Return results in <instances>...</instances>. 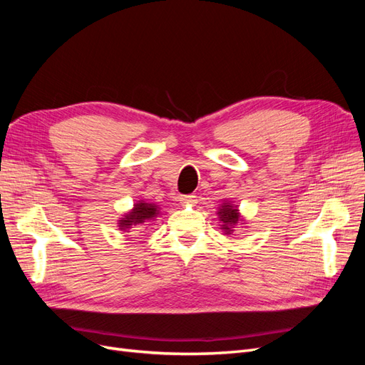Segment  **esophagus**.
Returning <instances> with one entry per match:
<instances>
[{
    "instance_id": "34e87169",
    "label": "esophagus",
    "mask_w": 365,
    "mask_h": 365,
    "mask_svg": "<svg viewBox=\"0 0 365 365\" xmlns=\"http://www.w3.org/2000/svg\"><path fill=\"white\" fill-rule=\"evenodd\" d=\"M180 201H181V204H195L196 196L195 195H181Z\"/></svg>"
}]
</instances>
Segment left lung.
I'll return each mask as SVG.
<instances>
[{
	"mask_svg": "<svg viewBox=\"0 0 365 365\" xmlns=\"http://www.w3.org/2000/svg\"><path fill=\"white\" fill-rule=\"evenodd\" d=\"M219 219L222 220V228L227 231V233H231L233 231V227L237 224L239 220V212L236 208H233V205L224 204L222 208L217 212Z\"/></svg>",
	"mask_w": 365,
	"mask_h": 365,
	"instance_id": "8db88e82",
	"label": "left lung"
}]
</instances>
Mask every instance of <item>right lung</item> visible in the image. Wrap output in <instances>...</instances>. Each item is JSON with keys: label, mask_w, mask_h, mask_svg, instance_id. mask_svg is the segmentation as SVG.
<instances>
[{"label": "right lung", "mask_w": 365, "mask_h": 365, "mask_svg": "<svg viewBox=\"0 0 365 365\" xmlns=\"http://www.w3.org/2000/svg\"><path fill=\"white\" fill-rule=\"evenodd\" d=\"M158 215V207L153 204H148V202H137L134 205V210L129 215H126V217H123L120 220V228L121 230H128L130 228V225H138L143 222H148V220L153 219Z\"/></svg>", "instance_id": "obj_1"}]
</instances>
